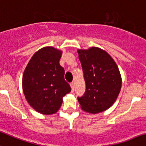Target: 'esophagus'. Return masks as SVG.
Masks as SVG:
<instances>
[{"label":"esophagus","mask_w":146,"mask_h":146,"mask_svg":"<svg viewBox=\"0 0 146 146\" xmlns=\"http://www.w3.org/2000/svg\"><path fill=\"white\" fill-rule=\"evenodd\" d=\"M70 86H71V88H72V91L74 92V84L73 82L70 84Z\"/></svg>","instance_id":"1"}]
</instances>
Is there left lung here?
I'll return each instance as SVG.
<instances>
[{
    "label": "left lung",
    "mask_w": 146,
    "mask_h": 146,
    "mask_svg": "<svg viewBox=\"0 0 146 146\" xmlns=\"http://www.w3.org/2000/svg\"><path fill=\"white\" fill-rule=\"evenodd\" d=\"M86 83V91L78 98L83 111L90 114L104 111L117 100L122 80L117 64L106 50L92 46L78 50Z\"/></svg>",
    "instance_id": "left-lung-1"
}]
</instances>
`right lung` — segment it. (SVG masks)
<instances>
[{"instance_id": "1", "label": "right lung", "mask_w": 146, "mask_h": 146, "mask_svg": "<svg viewBox=\"0 0 146 146\" xmlns=\"http://www.w3.org/2000/svg\"><path fill=\"white\" fill-rule=\"evenodd\" d=\"M62 51L53 46L40 49L32 56L23 76L25 100L38 113L53 115L58 111L62 98L71 92L59 65Z\"/></svg>"}]
</instances>
